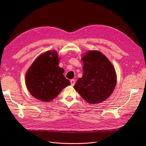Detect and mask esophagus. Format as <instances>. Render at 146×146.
Masks as SVG:
<instances>
[{
    "label": "esophagus",
    "mask_w": 146,
    "mask_h": 146,
    "mask_svg": "<svg viewBox=\"0 0 146 146\" xmlns=\"http://www.w3.org/2000/svg\"><path fill=\"white\" fill-rule=\"evenodd\" d=\"M70 83H71L72 86H74L75 85V80L74 79H72L70 80Z\"/></svg>",
    "instance_id": "1"
}]
</instances>
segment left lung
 Listing matches in <instances>:
<instances>
[{
	"label": "left lung",
	"mask_w": 146,
	"mask_h": 146,
	"mask_svg": "<svg viewBox=\"0 0 146 146\" xmlns=\"http://www.w3.org/2000/svg\"><path fill=\"white\" fill-rule=\"evenodd\" d=\"M83 74L74 88L91 104L101 103L112 93L117 75L110 61L99 51H89L82 57Z\"/></svg>",
	"instance_id": "1"
}]
</instances>
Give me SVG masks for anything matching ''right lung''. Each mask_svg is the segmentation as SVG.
<instances>
[{"label": "right lung", "mask_w": 146, "mask_h": 146, "mask_svg": "<svg viewBox=\"0 0 146 146\" xmlns=\"http://www.w3.org/2000/svg\"><path fill=\"white\" fill-rule=\"evenodd\" d=\"M58 63L57 52L48 51L38 57L28 70L25 76L27 89L38 100L50 102L70 85Z\"/></svg>", "instance_id": "obj_1"}]
</instances>
